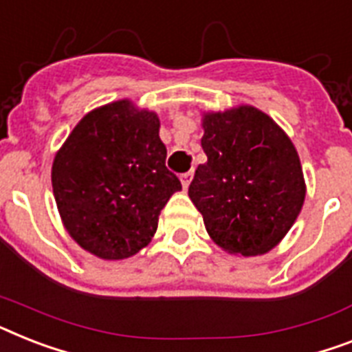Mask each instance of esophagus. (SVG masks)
<instances>
[{
	"label": "esophagus",
	"instance_id": "obj_1",
	"mask_svg": "<svg viewBox=\"0 0 352 352\" xmlns=\"http://www.w3.org/2000/svg\"><path fill=\"white\" fill-rule=\"evenodd\" d=\"M191 179H193V171H188V173H182L181 175V182L184 186V190H188V186H190Z\"/></svg>",
	"mask_w": 352,
	"mask_h": 352
}]
</instances>
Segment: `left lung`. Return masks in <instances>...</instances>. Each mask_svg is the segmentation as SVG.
<instances>
[{"mask_svg": "<svg viewBox=\"0 0 352 352\" xmlns=\"http://www.w3.org/2000/svg\"><path fill=\"white\" fill-rule=\"evenodd\" d=\"M202 150L188 195L211 241L230 255H264L295 224L305 199L298 151L251 104L202 116Z\"/></svg>", "mask_w": 352, "mask_h": 352, "instance_id": "8db88e82", "label": "left lung"}]
</instances>
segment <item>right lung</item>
I'll return each mask as SVG.
<instances>
[{"instance_id":"add662e5","label":"right lung","mask_w":352,"mask_h":352,"mask_svg":"<svg viewBox=\"0 0 352 352\" xmlns=\"http://www.w3.org/2000/svg\"><path fill=\"white\" fill-rule=\"evenodd\" d=\"M155 111L130 99L88 111L54 157L52 188L63 226L102 260L151 242L161 210L181 181L166 168Z\"/></svg>"}]
</instances>
